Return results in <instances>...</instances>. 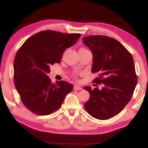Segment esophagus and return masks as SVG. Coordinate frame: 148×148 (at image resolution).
I'll list each match as a JSON object with an SVG mask.
<instances>
[{
  "label": "esophagus",
  "instance_id": "34e87169",
  "mask_svg": "<svg viewBox=\"0 0 148 148\" xmlns=\"http://www.w3.org/2000/svg\"><path fill=\"white\" fill-rule=\"evenodd\" d=\"M74 89L75 91H77V90H81L82 89V87L79 86H75L74 87Z\"/></svg>",
  "mask_w": 148,
  "mask_h": 148
}]
</instances>
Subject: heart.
I'll return each mask as SVG.
<instances>
[{"mask_svg": "<svg viewBox=\"0 0 148 148\" xmlns=\"http://www.w3.org/2000/svg\"><path fill=\"white\" fill-rule=\"evenodd\" d=\"M82 49H84V48H82ZM75 75H76V74H74V76H75Z\"/></svg>", "mask_w": 148, "mask_h": 148, "instance_id": "1", "label": "heart"}]
</instances>
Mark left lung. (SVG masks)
Listing matches in <instances>:
<instances>
[{
  "label": "left lung",
  "instance_id": "1",
  "mask_svg": "<svg viewBox=\"0 0 148 148\" xmlns=\"http://www.w3.org/2000/svg\"><path fill=\"white\" fill-rule=\"evenodd\" d=\"M83 42L93 55L91 72L99 74L92 82L103 84L101 89L84 87L90 94L85 109L96 119H110L118 114L131 99L137 83L133 58L113 38L92 35L84 37Z\"/></svg>",
  "mask_w": 148,
  "mask_h": 148
}]
</instances>
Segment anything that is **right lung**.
<instances>
[{
	"label": "right lung",
	"instance_id": "1",
	"mask_svg": "<svg viewBox=\"0 0 148 148\" xmlns=\"http://www.w3.org/2000/svg\"><path fill=\"white\" fill-rule=\"evenodd\" d=\"M80 36L46 30L32 35L18 49L14 62L15 87L25 106L32 113L46 116L56 112L73 89L66 81L52 84L47 74Z\"/></svg>",
	"mask_w": 148,
	"mask_h": 148
}]
</instances>
